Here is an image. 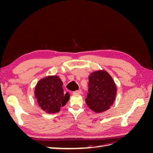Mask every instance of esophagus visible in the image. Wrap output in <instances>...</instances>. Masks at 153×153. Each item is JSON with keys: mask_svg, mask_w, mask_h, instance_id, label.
<instances>
[{"mask_svg": "<svg viewBox=\"0 0 153 153\" xmlns=\"http://www.w3.org/2000/svg\"><path fill=\"white\" fill-rule=\"evenodd\" d=\"M82 92L81 90H78V91H74L73 93L74 94H80Z\"/></svg>", "mask_w": 153, "mask_h": 153, "instance_id": "esophagus-1", "label": "esophagus"}]
</instances>
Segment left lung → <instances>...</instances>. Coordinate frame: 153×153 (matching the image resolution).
<instances>
[{
    "label": "left lung",
    "instance_id": "8db88e82",
    "mask_svg": "<svg viewBox=\"0 0 153 153\" xmlns=\"http://www.w3.org/2000/svg\"><path fill=\"white\" fill-rule=\"evenodd\" d=\"M89 93L85 99L88 107L96 113L108 110L115 100L117 87L112 77L105 70L92 72L89 77Z\"/></svg>",
    "mask_w": 153,
    "mask_h": 153
}]
</instances>
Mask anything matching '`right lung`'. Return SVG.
<instances>
[{
  "instance_id": "1",
  "label": "right lung",
  "mask_w": 153,
  "mask_h": 153,
  "mask_svg": "<svg viewBox=\"0 0 153 153\" xmlns=\"http://www.w3.org/2000/svg\"><path fill=\"white\" fill-rule=\"evenodd\" d=\"M63 83L57 75L41 78L35 87L34 96L40 108L47 114L59 112L69 100V94L64 92Z\"/></svg>"
}]
</instances>
